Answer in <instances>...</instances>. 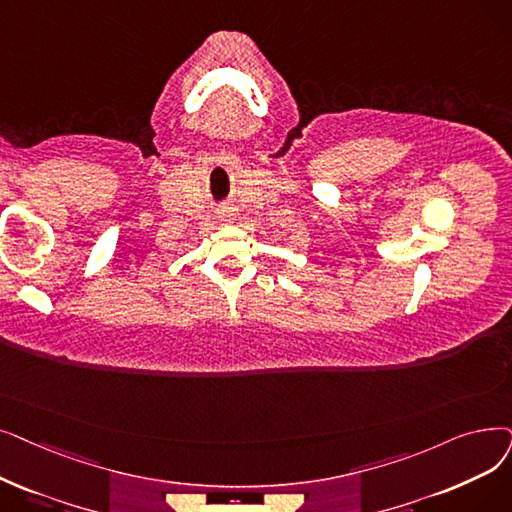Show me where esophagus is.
Listing matches in <instances>:
<instances>
[{
    "label": "esophagus",
    "instance_id": "obj_1",
    "mask_svg": "<svg viewBox=\"0 0 512 512\" xmlns=\"http://www.w3.org/2000/svg\"><path fill=\"white\" fill-rule=\"evenodd\" d=\"M217 215H219L221 221H232V219H234V209L221 207V209H217Z\"/></svg>",
    "mask_w": 512,
    "mask_h": 512
}]
</instances>
